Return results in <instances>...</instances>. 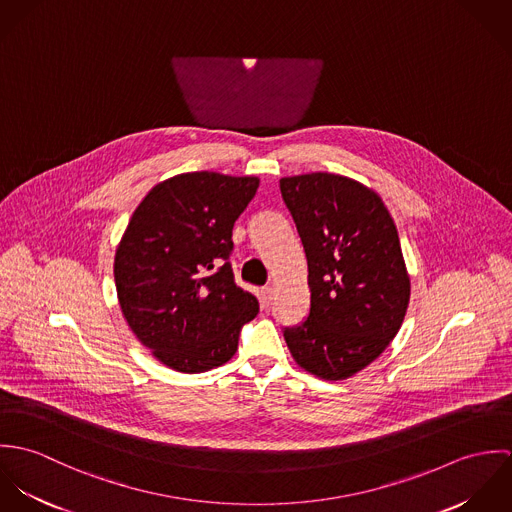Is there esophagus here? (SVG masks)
I'll return each mask as SVG.
<instances>
[{"label":"esophagus","instance_id":"1","mask_svg":"<svg viewBox=\"0 0 512 512\" xmlns=\"http://www.w3.org/2000/svg\"><path fill=\"white\" fill-rule=\"evenodd\" d=\"M260 295H262V303H264V305H270V301L274 299V288H272V286H266V288H262Z\"/></svg>","mask_w":512,"mask_h":512}]
</instances>
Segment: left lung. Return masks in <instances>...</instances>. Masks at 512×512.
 I'll return each instance as SVG.
<instances>
[{
  "instance_id": "obj_1",
  "label": "left lung",
  "mask_w": 512,
  "mask_h": 512,
  "mask_svg": "<svg viewBox=\"0 0 512 512\" xmlns=\"http://www.w3.org/2000/svg\"><path fill=\"white\" fill-rule=\"evenodd\" d=\"M305 256L311 307L284 339L295 363L323 380H345L396 337L410 276L396 224L363 183L335 173L280 179Z\"/></svg>"
}]
</instances>
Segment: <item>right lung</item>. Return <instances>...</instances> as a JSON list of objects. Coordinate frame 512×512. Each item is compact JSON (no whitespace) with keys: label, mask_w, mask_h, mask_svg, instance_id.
Segmentation results:
<instances>
[{"label":"right lung","mask_w":512,"mask_h":512,"mask_svg":"<svg viewBox=\"0 0 512 512\" xmlns=\"http://www.w3.org/2000/svg\"><path fill=\"white\" fill-rule=\"evenodd\" d=\"M258 177L181 173L157 183L118 244L114 280L122 313L153 357L177 372L224 365L258 299L234 282V222Z\"/></svg>","instance_id":"1"}]
</instances>
